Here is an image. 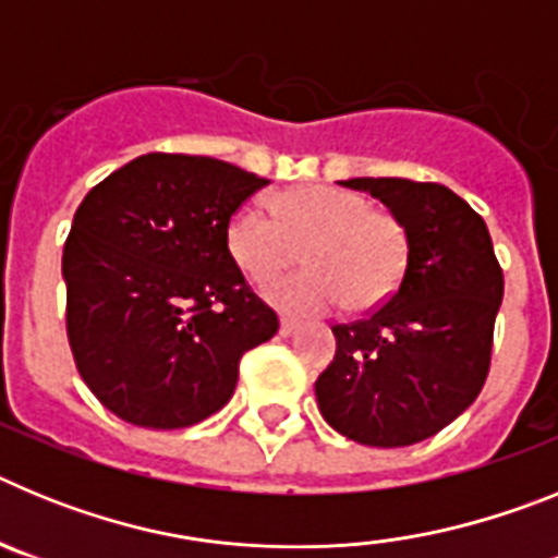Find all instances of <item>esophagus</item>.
I'll return each mask as SVG.
<instances>
[{
	"instance_id": "1",
	"label": "esophagus",
	"mask_w": 558,
	"mask_h": 558,
	"mask_svg": "<svg viewBox=\"0 0 558 558\" xmlns=\"http://www.w3.org/2000/svg\"><path fill=\"white\" fill-rule=\"evenodd\" d=\"M295 329H299V324L290 322V318H282V322H279V335H282V338H290Z\"/></svg>"
}]
</instances>
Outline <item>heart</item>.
<instances>
[{"instance_id":"obj_1","label":"heart","mask_w":558,"mask_h":558,"mask_svg":"<svg viewBox=\"0 0 558 558\" xmlns=\"http://www.w3.org/2000/svg\"><path fill=\"white\" fill-rule=\"evenodd\" d=\"M236 268L270 284L307 256V270L276 282L268 302L288 315H324L352 304L388 302L408 268V231L366 195L332 184L295 186L279 195V211L254 198L234 211L226 231Z\"/></svg>"}]
</instances>
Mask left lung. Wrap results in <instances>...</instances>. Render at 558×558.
Segmentation results:
<instances>
[{
  "label": "left lung",
  "mask_w": 558,
  "mask_h": 558,
  "mask_svg": "<svg viewBox=\"0 0 558 558\" xmlns=\"http://www.w3.org/2000/svg\"><path fill=\"white\" fill-rule=\"evenodd\" d=\"M408 231V268L386 304L335 324V360L315 379L318 411L340 436L408 447L445 430L489 377L502 268L483 218L433 181L352 179Z\"/></svg>",
  "instance_id": "1"
}]
</instances>
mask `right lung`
<instances>
[{
    "label": "right lung",
    "mask_w": 558,
    "mask_h": 558,
    "mask_svg": "<svg viewBox=\"0 0 558 558\" xmlns=\"http://www.w3.org/2000/svg\"><path fill=\"white\" fill-rule=\"evenodd\" d=\"M268 179L229 161L147 153L77 206L63 245L66 338L83 383L136 427L218 413L240 360L279 329L229 254L234 211Z\"/></svg>",
    "instance_id": "1"
}]
</instances>
